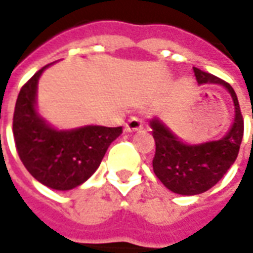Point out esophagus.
I'll list each match as a JSON object with an SVG mask.
<instances>
[{
  "mask_svg": "<svg viewBox=\"0 0 253 253\" xmlns=\"http://www.w3.org/2000/svg\"><path fill=\"white\" fill-rule=\"evenodd\" d=\"M142 128H143L142 122L139 121L138 118H131V119L125 125V130H126L127 132L139 131V130H142Z\"/></svg>",
  "mask_w": 253,
  "mask_h": 253,
  "instance_id": "obj_1",
  "label": "esophagus"
}]
</instances>
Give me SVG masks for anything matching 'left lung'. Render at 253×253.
Returning a JSON list of instances; mask_svg holds the SVG:
<instances>
[{"instance_id":"obj_1","label":"left lung","mask_w":253,"mask_h":253,"mask_svg":"<svg viewBox=\"0 0 253 253\" xmlns=\"http://www.w3.org/2000/svg\"><path fill=\"white\" fill-rule=\"evenodd\" d=\"M194 73L199 85L218 84L228 90L234 104V121L221 139L202 143L181 141L156 116L149 121L156 141L154 173L168 190L180 195H198L215 186L237 159L244 134V121L233 88L198 67H194Z\"/></svg>"}]
</instances>
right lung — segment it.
Listing matches in <instances>:
<instances>
[{
    "instance_id": "add662e5",
    "label": "right lung",
    "mask_w": 253,
    "mask_h": 253,
    "mask_svg": "<svg viewBox=\"0 0 253 253\" xmlns=\"http://www.w3.org/2000/svg\"><path fill=\"white\" fill-rule=\"evenodd\" d=\"M42 67L21 88L13 115V135L20 160L36 180L58 191L81 186L99 168L107 149L122 127L88 126L58 130L36 105Z\"/></svg>"
}]
</instances>
